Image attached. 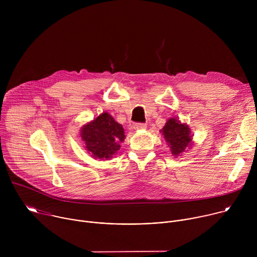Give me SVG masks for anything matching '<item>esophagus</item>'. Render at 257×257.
Wrapping results in <instances>:
<instances>
[{
    "instance_id": "1",
    "label": "esophagus",
    "mask_w": 257,
    "mask_h": 257,
    "mask_svg": "<svg viewBox=\"0 0 257 257\" xmlns=\"http://www.w3.org/2000/svg\"><path fill=\"white\" fill-rule=\"evenodd\" d=\"M133 128H134L135 130L145 129V128H146V124H145V123H134V124H133Z\"/></svg>"
}]
</instances>
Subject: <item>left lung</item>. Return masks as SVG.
Instances as JSON below:
<instances>
[{
	"label": "left lung",
	"mask_w": 257,
	"mask_h": 257,
	"mask_svg": "<svg viewBox=\"0 0 257 257\" xmlns=\"http://www.w3.org/2000/svg\"><path fill=\"white\" fill-rule=\"evenodd\" d=\"M163 134L170 145L172 154L177 157L184 153L185 149L191 144L192 141L189 127L185 124H181L179 120L174 118L168 120L163 128Z\"/></svg>",
	"instance_id": "obj_1"
}]
</instances>
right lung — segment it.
Masks as SVG:
<instances>
[{
	"mask_svg": "<svg viewBox=\"0 0 257 257\" xmlns=\"http://www.w3.org/2000/svg\"><path fill=\"white\" fill-rule=\"evenodd\" d=\"M86 151L94 159H108L120 150L124 141V129L107 113L99 115L95 120L85 125L81 131Z\"/></svg>",
	"mask_w": 257,
	"mask_h": 257,
	"instance_id": "add662e5",
	"label": "right lung"
}]
</instances>
